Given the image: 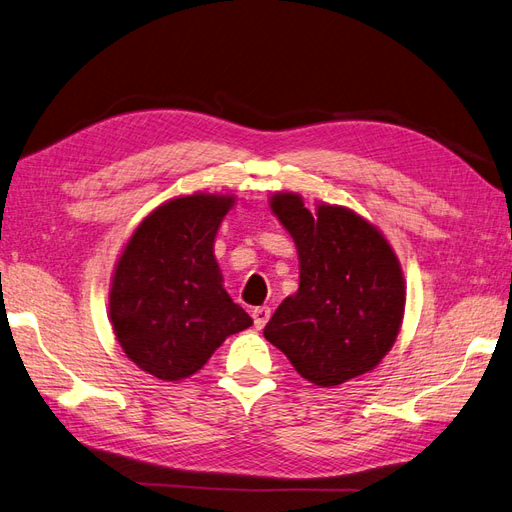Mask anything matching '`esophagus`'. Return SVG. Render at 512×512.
Segmentation results:
<instances>
[{"instance_id": "34e87169", "label": "esophagus", "mask_w": 512, "mask_h": 512, "mask_svg": "<svg viewBox=\"0 0 512 512\" xmlns=\"http://www.w3.org/2000/svg\"><path fill=\"white\" fill-rule=\"evenodd\" d=\"M252 318H254V327L262 329L269 322V318H271V307H265V305L256 307L254 312H252Z\"/></svg>"}]
</instances>
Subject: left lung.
I'll list each match as a JSON object with an SVG mask.
<instances>
[{"label":"left lung","instance_id":"obj_1","mask_svg":"<svg viewBox=\"0 0 512 512\" xmlns=\"http://www.w3.org/2000/svg\"><path fill=\"white\" fill-rule=\"evenodd\" d=\"M271 209L297 245L301 273L265 337L318 386L367 374L393 348L404 318V275L391 245L344 207L312 213L290 192L275 194Z\"/></svg>","mask_w":512,"mask_h":512}]
</instances>
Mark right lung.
I'll use <instances>...</instances> for the list:
<instances>
[{
  "label": "right lung",
  "mask_w": 512,
  "mask_h": 512,
  "mask_svg": "<svg viewBox=\"0 0 512 512\" xmlns=\"http://www.w3.org/2000/svg\"><path fill=\"white\" fill-rule=\"evenodd\" d=\"M232 196L175 198L141 222L113 275L111 322L123 352L175 382L203 367L224 339L252 327L222 288L213 241Z\"/></svg>",
  "instance_id": "obj_1"
}]
</instances>
